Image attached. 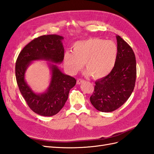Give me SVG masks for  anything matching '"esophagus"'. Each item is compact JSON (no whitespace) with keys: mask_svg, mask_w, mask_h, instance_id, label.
<instances>
[{"mask_svg":"<svg viewBox=\"0 0 154 154\" xmlns=\"http://www.w3.org/2000/svg\"><path fill=\"white\" fill-rule=\"evenodd\" d=\"M85 81L84 79H77V85H81L82 84V83L84 82Z\"/></svg>","mask_w":154,"mask_h":154,"instance_id":"obj_1","label":"esophagus"}]
</instances>
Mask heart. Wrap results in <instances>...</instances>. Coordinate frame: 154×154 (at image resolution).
<instances>
[{
	"mask_svg": "<svg viewBox=\"0 0 154 154\" xmlns=\"http://www.w3.org/2000/svg\"><path fill=\"white\" fill-rule=\"evenodd\" d=\"M117 55V47L113 41L91 38L75 43L72 53H65L64 65L68 73L75 75L81 71L84 64L86 74L98 79L112 71Z\"/></svg>",
	"mask_w": 154,
	"mask_h": 154,
	"instance_id": "obj_1",
	"label": "heart"
}]
</instances>
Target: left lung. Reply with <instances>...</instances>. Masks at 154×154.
Instances as JSON below:
<instances>
[{
	"label": "left lung",
	"mask_w": 154,
	"mask_h": 154,
	"mask_svg": "<svg viewBox=\"0 0 154 154\" xmlns=\"http://www.w3.org/2000/svg\"><path fill=\"white\" fill-rule=\"evenodd\" d=\"M118 55L112 71L95 81L90 97L91 104L97 110L110 112L118 109L130 97L136 80V60L132 48L117 35Z\"/></svg>",
	"instance_id": "left-lung-1"
}]
</instances>
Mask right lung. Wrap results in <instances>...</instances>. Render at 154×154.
I'll use <instances>...</instances> for the list:
<instances>
[{
	"label": "right lung",
	"mask_w": 154,
	"mask_h": 154,
	"mask_svg": "<svg viewBox=\"0 0 154 154\" xmlns=\"http://www.w3.org/2000/svg\"><path fill=\"white\" fill-rule=\"evenodd\" d=\"M63 37L48 35L34 38L29 42L17 57L15 76L20 93L33 112L42 116L56 115L64 106L70 89L75 85V79L63 73L55 65L51 66V81L48 91L36 94L24 80V73L30 63L35 60H50L60 63L64 59Z\"/></svg>",
	"instance_id": "add662e5"
}]
</instances>
